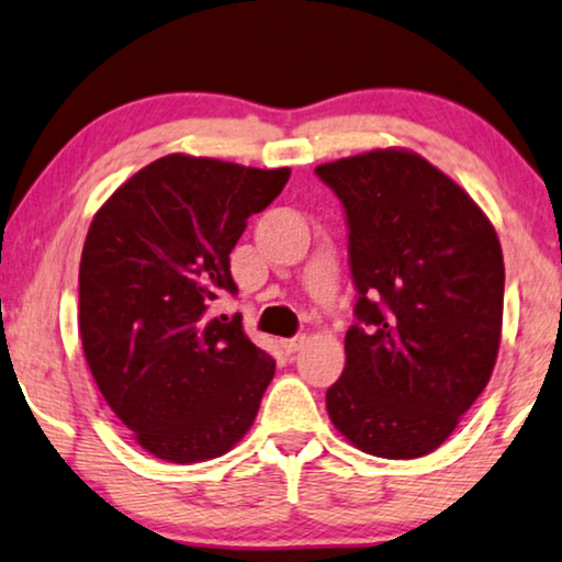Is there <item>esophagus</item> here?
<instances>
[{
    "instance_id": "esophagus-1",
    "label": "esophagus",
    "mask_w": 562,
    "mask_h": 562,
    "mask_svg": "<svg viewBox=\"0 0 562 562\" xmlns=\"http://www.w3.org/2000/svg\"><path fill=\"white\" fill-rule=\"evenodd\" d=\"M308 342V337L305 334H301V337H290V339H282V350H285L288 355H295L297 350H303V345Z\"/></svg>"
}]
</instances>
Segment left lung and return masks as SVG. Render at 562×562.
Here are the masks:
<instances>
[{"label": "left lung", "instance_id": "1", "mask_svg": "<svg viewBox=\"0 0 562 562\" xmlns=\"http://www.w3.org/2000/svg\"><path fill=\"white\" fill-rule=\"evenodd\" d=\"M358 303L326 409L360 451H436L487 386L501 347V240L474 199L409 150L324 162Z\"/></svg>", "mask_w": 562, "mask_h": 562}]
</instances>
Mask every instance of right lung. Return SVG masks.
Returning a JSON list of instances; mask_svg holds the SVG:
<instances>
[{"label": "right lung", "instance_id": "add662e5", "mask_svg": "<svg viewBox=\"0 0 562 562\" xmlns=\"http://www.w3.org/2000/svg\"><path fill=\"white\" fill-rule=\"evenodd\" d=\"M290 168L166 155L113 191L80 261V337L113 415L153 457L196 464L231 451L274 375L238 318L210 316L231 251Z\"/></svg>", "mask_w": 562, "mask_h": 562}]
</instances>
